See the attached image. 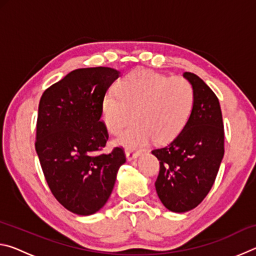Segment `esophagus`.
<instances>
[{"mask_svg":"<svg viewBox=\"0 0 256 256\" xmlns=\"http://www.w3.org/2000/svg\"><path fill=\"white\" fill-rule=\"evenodd\" d=\"M125 156H126L128 162H132V160H136V159L140 157L141 154L140 152H133V151H126V152H125Z\"/></svg>","mask_w":256,"mask_h":256,"instance_id":"esophagus-1","label":"esophagus"}]
</instances>
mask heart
Returning <instances> with one entry per match:
<instances>
[{"label": "heart", "instance_id": "heart-1", "mask_svg": "<svg viewBox=\"0 0 256 256\" xmlns=\"http://www.w3.org/2000/svg\"><path fill=\"white\" fill-rule=\"evenodd\" d=\"M194 90L180 76L168 78L148 70L128 73L102 100V118L108 132L118 134L130 120L134 122L116 138L126 150L144 149L151 141L164 144L183 132L192 114Z\"/></svg>", "mask_w": 256, "mask_h": 256}]
</instances>
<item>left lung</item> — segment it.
Here are the masks:
<instances>
[{
  "label": "left lung",
  "mask_w": 256,
  "mask_h": 256,
  "mask_svg": "<svg viewBox=\"0 0 256 256\" xmlns=\"http://www.w3.org/2000/svg\"><path fill=\"white\" fill-rule=\"evenodd\" d=\"M183 76L194 90L188 123L170 144L151 151L160 164L156 190L162 204L177 214L194 209L208 196L224 154L218 98L198 76L184 72Z\"/></svg>",
  "instance_id": "obj_1"
}]
</instances>
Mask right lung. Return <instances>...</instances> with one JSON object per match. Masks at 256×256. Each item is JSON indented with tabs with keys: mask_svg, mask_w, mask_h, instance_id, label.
Here are the masks:
<instances>
[{
	"mask_svg": "<svg viewBox=\"0 0 256 256\" xmlns=\"http://www.w3.org/2000/svg\"><path fill=\"white\" fill-rule=\"evenodd\" d=\"M120 76L112 68H78L40 98L36 152L53 196L76 214H94L106 204L125 162L123 149L100 152L108 140L102 100Z\"/></svg>",
	"mask_w": 256,
	"mask_h": 256,
	"instance_id": "right-lung-1",
	"label": "right lung"
}]
</instances>
